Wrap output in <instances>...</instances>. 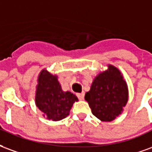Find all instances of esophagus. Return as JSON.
<instances>
[{"label":"esophagus","mask_w":152,"mask_h":152,"mask_svg":"<svg viewBox=\"0 0 152 152\" xmlns=\"http://www.w3.org/2000/svg\"><path fill=\"white\" fill-rule=\"evenodd\" d=\"M84 96H85V94H84V92L77 93V98L80 99V100H83V99H84Z\"/></svg>","instance_id":"1"}]
</instances>
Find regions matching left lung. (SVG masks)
Wrapping results in <instances>:
<instances>
[{"mask_svg": "<svg viewBox=\"0 0 152 152\" xmlns=\"http://www.w3.org/2000/svg\"><path fill=\"white\" fill-rule=\"evenodd\" d=\"M91 113L103 121L114 120L128 100V90L122 75L116 67L108 69L94 79L85 95Z\"/></svg>", "mask_w": 152, "mask_h": 152, "instance_id": "8db88e82", "label": "left lung"}]
</instances>
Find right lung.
<instances>
[{
	"label": "right lung",
	"instance_id": "add662e5",
	"mask_svg": "<svg viewBox=\"0 0 152 152\" xmlns=\"http://www.w3.org/2000/svg\"><path fill=\"white\" fill-rule=\"evenodd\" d=\"M77 96L69 91H63L56 76L42 70L39 76L35 102L39 109L48 120L60 121L69 114Z\"/></svg>",
	"mask_w": 152,
	"mask_h": 152
}]
</instances>
